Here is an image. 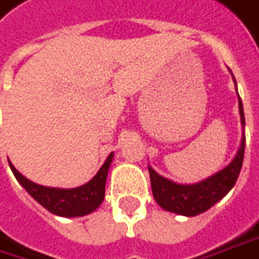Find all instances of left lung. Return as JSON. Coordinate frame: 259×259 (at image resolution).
<instances>
[{
    "instance_id": "left-lung-1",
    "label": "left lung",
    "mask_w": 259,
    "mask_h": 259,
    "mask_svg": "<svg viewBox=\"0 0 259 259\" xmlns=\"http://www.w3.org/2000/svg\"><path fill=\"white\" fill-rule=\"evenodd\" d=\"M238 104L241 113V123L244 127L245 117H244V107L241 99H238ZM244 150H245V133H242L241 146L229 165L225 166L222 170H219L218 174L206 178L205 181L192 185H179L172 182L156 174L149 166L150 185H152L155 201L159 203L160 208H163L167 212H174L183 217H196L202 212L208 210L234 188L244 162Z\"/></svg>"
}]
</instances>
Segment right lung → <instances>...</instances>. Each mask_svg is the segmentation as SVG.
Here are the masks:
<instances>
[{
    "label": "right lung",
    "mask_w": 259,
    "mask_h": 259,
    "mask_svg": "<svg viewBox=\"0 0 259 259\" xmlns=\"http://www.w3.org/2000/svg\"><path fill=\"white\" fill-rule=\"evenodd\" d=\"M112 160L113 153H110L90 182L84 183L78 188H73V189H58V188L37 185L20 174L10 160L8 163L17 181L23 185L24 189L40 205H42L46 209L54 215L74 218V217L89 215L102 205L104 199L106 178H107V172H109Z\"/></svg>",
    "instance_id": "right-lung-1"
}]
</instances>
